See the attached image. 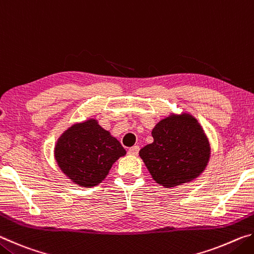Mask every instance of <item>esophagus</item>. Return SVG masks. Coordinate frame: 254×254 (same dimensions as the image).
Wrapping results in <instances>:
<instances>
[{
    "label": "esophagus",
    "instance_id": "obj_1",
    "mask_svg": "<svg viewBox=\"0 0 254 254\" xmlns=\"http://www.w3.org/2000/svg\"><path fill=\"white\" fill-rule=\"evenodd\" d=\"M139 151H140L139 145H133L132 148L128 149V153H130L131 156H136V154L139 153Z\"/></svg>",
    "mask_w": 254,
    "mask_h": 254
}]
</instances>
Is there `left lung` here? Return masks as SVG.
Wrapping results in <instances>:
<instances>
[{
  "label": "left lung",
  "instance_id": "1",
  "mask_svg": "<svg viewBox=\"0 0 254 254\" xmlns=\"http://www.w3.org/2000/svg\"><path fill=\"white\" fill-rule=\"evenodd\" d=\"M153 142L140 150L152 178L170 188L191 182L203 173L210 148L203 128L189 114L170 115L152 130Z\"/></svg>",
  "mask_w": 254,
  "mask_h": 254
}]
</instances>
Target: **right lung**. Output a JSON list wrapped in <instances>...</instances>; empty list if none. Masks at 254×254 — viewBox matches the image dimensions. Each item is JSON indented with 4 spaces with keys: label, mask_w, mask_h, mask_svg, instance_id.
<instances>
[{
    "label": "right lung",
    "mask_w": 254,
    "mask_h": 254,
    "mask_svg": "<svg viewBox=\"0 0 254 254\" xmlns=\"http://www.w3.org/2000/svg\"><path fill=\"white\" fill-rule=\"evenodd\" d=\"M124 154L122 144L93 119L70 127L59 137L55 148L59 168L81 187L100 184L112 165Z\"/></svg>",
    "instance_id": "right-lung-1"
}]
</instances>
